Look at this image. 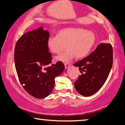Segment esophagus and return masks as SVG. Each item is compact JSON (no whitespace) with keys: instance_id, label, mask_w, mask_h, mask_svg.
<instances>
[{"instance_id":"obj_1","label":"esophagus","mask_w":125,"mask_h":125,"mask_svg":"<svg viewBox=\"0 0 125 125\" xmlns=\"http://www.w3.org/2000/svg\"><path fill=\"white\" fill-rule=\"evenodd\" d=\"M64 65H65V68L66 69H67L69 67H70V66L71 65V64H68V63H64Z\"/></svg>"}]
</instances>
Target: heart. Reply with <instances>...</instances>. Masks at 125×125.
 I'll return each instance as SVG.
<instances>
[{
  "label": "heart",
  "instance_id": "b5f03b06",
  "mask_svg": "<svg viewBox=\"0 0 125 125\" xmlns=\"http://www.w3.org/2000/svg\"><path fill=\"white\" fill-rule=\"evenodd\" d=\"M95 42V36L93 32L82 28H66L60 30L57 36H50L47 39V48L51 53L59 54L56 60L68 62L74 58L81 59L89 54Z\"/></svg>",
  "mask_w": 125,
  "mask_h": 125
}]
</instances>
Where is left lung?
<instances>
[{"label":"left lung","instance_id":"obj_1","mask_svg":"<svg viewBox=\"0 0 125 125\" xmlns=\"http://www.w3.org/2000/svg\"><path fill=\"white\" fill-rule=\"evenodd\" d=\"M113 63L111 44L101 43L87 57L73 64L79 67L78 79L74 83L77 92L90 96L101 89L108 78Z\"/></svg>","mask_w":125,"mask_h":125}]
</instances>
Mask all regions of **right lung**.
Instances as JSON below:
<instances>
[{
	"instance_id": "add662e5",
	"label": "right lung",
	"mask_w": 125,
	"mask_h": 125,
	"mask_svg": "<svg viewBox=\"0 0 125 125\" xmlns=\"http://www.w3.org/2000/svg\"><path fill=\"white\" fill-rule=\"evenodd\" d=\"M50 33L43 27L23 35L17 42L14 62L18 79L23 88L37 98H44L54 88L55 78L64 71V64L52 63L47 41Z\"/></svg>"
}]
</instances>
